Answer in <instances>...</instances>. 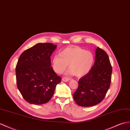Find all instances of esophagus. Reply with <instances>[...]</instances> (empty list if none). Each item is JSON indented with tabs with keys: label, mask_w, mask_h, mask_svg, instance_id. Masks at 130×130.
<instances>
[{
	"label": "esophagus",
	"mask_w": 130,
	"mask_h": 130,
	"mask_svg": "<svg viewBox=\"0 0 130 130\" xmlns=\"http://www.w3.org/2000/svg\"><path fill=\"white\" fill-rule=\"evenodd\" d=\"M70 80V78L66 77H62V81H64V82H68Z\"/></svg>",
	"instance_id": "34e87169"
}]
</instances>
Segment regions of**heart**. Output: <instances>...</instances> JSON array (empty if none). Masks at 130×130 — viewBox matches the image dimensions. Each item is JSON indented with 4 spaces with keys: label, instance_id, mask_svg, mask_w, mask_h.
I'll list each match as a JSON object with an SVG mask.
<instances>
[{
    "label": "heart",
    "instance_id": "1",
    "mask_svg": "<svg viewBox=\"0 0 130 130\" xmlns=\"http://www.w3.org/2000/svg\"><path fill=\"white\" fill-rule=\"evenodd\" d=\"M94 62L93 53L79 46H72L64 49L60 54H55L52 59L53 70L61 74L67 69L68 75H76L82 77L91 71Z\"/></svg>",
    "mask_w": 130,
    "mask_h": 130
}]
</instances>
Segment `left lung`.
<instances>
[{
	"label": "left lung",
	"mask_w": 130,
	"mask_h": 130,
	"mask_svg": "<svg viewBox=\"0 0 130 130\" xmlns=\"http://www.w3.org/2000/svg\"><path fill=\"white\" fill-rule=\"evenodd\" d=\"M94 65L87 75L78 81L73 98L77 105L88 107L101 103L111 84L112 67L109 56L103 49L95 50Z\"/></svg>",
	"instance_id": "8db88e82"
}]
</instances>
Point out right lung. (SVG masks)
Instances as JSON below:
<instances>
[{
	"label": "right lung",
	"mask_w": 130,
	"mask_h": 130,
	"mask_svg": "<svg viewBox=\"0 0 130 130\" xmlns=\"http://www.w3.org/2000/svg\"><path fill=\"white\" fill-rule=\"evenodd\" d=\"M56 48L51 43H38L23 52L16 66V84L22 96L29 103H48L61 82L51 66V56Z\"/></svg>",
	"instance_id": "right-lung-1"
}]
</instances>
